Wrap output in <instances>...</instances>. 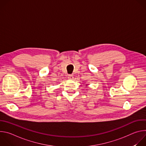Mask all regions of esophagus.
<instances>
[{
    "label": "esophagus",
    "mask_w": 146,
    "mask_h": 146,
    "mask_svg": "<svg viewBox=\"0 0 146 146\" xmlns=\"http://www.w3.org/2000/svg\"><path fill=\"white\" fill-rule=\"evenodd\" d=\"M73 75H72V74H69L68 75V78L69 79H70V80H72V79H73Z\"/></svg>",
    "instance_id": "obj_1"
}]
</instances>
